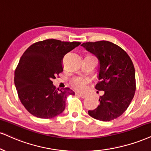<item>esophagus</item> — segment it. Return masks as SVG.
Listing matches in <instances>:
<instances>
[{
  "label": "esophagus",
  "mask_w": 151,
  "mask_h": 151,
  "mask_svg": "<svg viewBox=\"0 0 151 151\" xmlns=\"http://www.w3.org/2000/svg\"><path fill=\"white\" fill-rule=\"evenodd\" d=\"M76 94H77V95H78L79 96H81V98L83 99H85L87 96V95H86V94H81V93H76Z\"/></svg>",
  "instance_id": "esophagus-1"
}]
</instances>
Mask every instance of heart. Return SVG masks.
<instances>
[{
  "label": "heart",
  "mask_w": 151,
  "mask_h": 151,
  "mask_svg": "<svg viewBox=\"0 0 151 151\" xmlns=\"http://www.w3.org/2000/svg\"><path fill=\"white\" fill-rule=\"evenodd\" d=\"M91 83V80L83 76H76L71 81V85L74 89L79 92H84Z\"/></svg>",
  "instance_id": "heart-1"
}]
</instances>
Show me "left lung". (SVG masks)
<instances>
[{"instance_id": "obj_1", "label": "left lung", "mask_w": 151, "mask_h": 151, "mask_svg": "<svg viewBox=\"0 0 151 151\" xmlns=\"http://www.w3.org/2000/svg\"><path fill=\"white\" fill-rule=\"evenodd\" d=\"M99 60V79L95 88L104 91L99 105L89 111L96 120L111 121L118 118L127 110L136 91L135 70L128 54L120 46L106 40L82 44Z\"/></svg>"}]
</instances>
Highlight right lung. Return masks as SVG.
<instances>
[{"mask_svg": "<svg viewBox=\"0 0 151 151\" xmlns=\"http://www.w3.org/2000/svg\"><path fill=\"white\" fill-rule=\"evenodd\" d=\"M80 42L47 39L27 48L14 71V85L25 109L39 118L49 119L61 114L66 99L74 92L68 87L56 89L52 79L63 71L64 55Z\"/></svg>", "mask_w": 151, "mask_h": 151, "instance_id": "add662e5", "label": "right lung"}]
</instances>
